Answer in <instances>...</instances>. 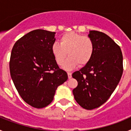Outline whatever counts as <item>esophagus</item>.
Segmentation results:
<instances>
[{"mask_svg": "<svg viewBox=\"0 0 131 131\" xmlns=\"http://www.w3.org/2000/svg\"><path fill=\"white\" fill-rule=\"evenodd\" d=\"M68 78L71 79V77H72V73L68 72Z\"/></svg>", "mask_w": 131, "mask_h": 131, "instance_id": "34e87169", "label": "esophagus"}]
</instances>
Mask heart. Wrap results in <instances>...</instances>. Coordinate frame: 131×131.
<instances>
[{
	"label": "heart",
	"mask_w": 131,
	"mask_h": 131,
	"mask_svg": "<svg viewBox=\"0 0 131 131\" xmlns=\"http://www.w3.org/2000/svg\"><path fill=\"white\" fill-rule=\"evenodd\" d=\"M94 52V45L92 39L76 32L70 31L62 35L60 44L54 42L51 46V52L59 66L64 63L67 56L69 58L63 68L71 69L79 64L83 66L92 59Z\"/></svg>",
	"instance_id": "obj_1"
}]
</instances>
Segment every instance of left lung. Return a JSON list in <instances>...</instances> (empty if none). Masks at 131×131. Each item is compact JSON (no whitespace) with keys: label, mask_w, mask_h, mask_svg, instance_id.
<instances>
[{"label":"left lung","mask_w":131,"mask_h":131,"mask_svg":"<svg viewBox=\"0 0 131 131\" xmlns=\"http://www.w3.org/2000/svg\"><path fill=\"white\" fill-rule=\"evenodd\" d=\"M89 37L94 45L92 59L72 74L78 85L73 90L75 100L86 110L104 104L119 83L123 71V54L119 46L108 35L90 31Z\"/></svg>","instance_id":"obj_1"}]
</instances>
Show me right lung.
I'll return each instance as SVG.
<instances>
[{"instance_id":"1","label":"right lung","mask_w":131,"mask_h":131,"mask_svg":"<svg viewBox=\"0 0 131 131\" xmlns=\"http://www.w3.org/2000/svg\"><path fill=\"white\" fill-rule=\"evenodd\" d=\"M55 33L33 30L17 40L12 50V79L21 98L35 108L49 105L58 86L68 79L51 52Z\"/></svg>"}]
</instances>
